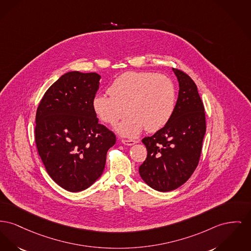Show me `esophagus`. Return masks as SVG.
Instances as JSON below:
<instances>
[{"instance_id":"34e87169","label":"esophagus","mask_w":251,"mask_h":251,"mask_svg":"<svg viewBox=\"0 0 251 251\" xmlns=\"http://www.w3.org/2000/svg\"><path fill=\"white\" fill-rule=\"evenodd\" d=\"M121 142H122L124 145H127V146H132V145L136 143L135 140H132V139H129V140H127V139H122Z\"/></svg>"}]
</instances>
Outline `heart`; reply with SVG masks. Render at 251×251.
Returning a JSON list of instances; mask_svg holds the SVG:
<instances>
[{
	"label": "heart",
	"instance_id": "b5f03b06",
	"mask_svg": "<svg viewBox=\"0 0 251 251\" xmlns=\"http://www.w3.org/2000/svg\"><path fill=\"white\" fill-rule=\"evenodd\" d=\"M108 95H96L92 100L95 115L104 123L116 125L127 113L130 116L116 128L120 135L138 136L145 128L156 132L173 117L176 104L174 81L164 75L130 71L118 75Z\"/></svg>",
	"mask_w": 251,
	"mask_h": 251
}]
</instances>
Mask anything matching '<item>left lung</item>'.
<instances>
[{
  "mask_svg": "<svg viewBox=\"0 0 251 251\" xmlns=\"http://www.w3.org/2000/svg\"><path fill=\"white\" fill-rule=\"evenodd\" d=\"M179 83L176 109L170 121L151 136L142 139L147 158L139 167L143 181L158 192L182 186L195 171L206 133V117L194 81L173 68Z\"/></svg>",
  "mask_w": 251,
  "mask_h": 251,
  "instance_id": "left-lung-1",
  "label": "left lung"
}]
</instances>
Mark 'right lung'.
I'll use <instances>...</instances> for the list:
<instances>
[{
    "label": "right lung",
    "mask_w": 251,
    "mask_h": 251,
    "mask_svg": "<svg viewBox=\"0 0 251 251\" xmlns=\"http://www.w3.org/2000/svg\"><path fill=\"white\" fill-rule=\"evenodd\" d=\"M100 77L78 71L62 75L37 109L39 154L49 176L68 192L86 190L100 177L116 143L115 133L99 123L92 108Z\"/></svg>",
    "instance_id": "1"
}]
</instances>
